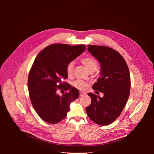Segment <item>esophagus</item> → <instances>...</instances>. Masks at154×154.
<instances>
[{
  "label": "esophagus",
  "instance_id": "obj_1",
  "mask_svg": "<svg viewBox=\"0 0 154 154\" xmlns=\"http://www.w3.org/2000/svg\"><path fill=\"white\" fill-rule=\"evenodd\" d=\"M86 94L85 92H80V96H83Z\"/></svg>",
  "mask_w": 154,
  "mask_h": 154
}]
</instances>
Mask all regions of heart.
<instances>
[{"instance_id": "1", "label": "heart", "mask_w": 154, "mask_h": 154, "mask_svg": "<svg viewBox=\"0 0 154 154\" xmlns=\"http://www.w3.org/2000/svg\"><path fill=\"white\" fill-rule=\"evenodd\" d=\"M81 62L87 67L88 71L89 72L95 71L97 67V60L94 58L91 57H87L82 58L81 59ZM74 67V63L73 62H69L66 66V72L68 76H71L72 74ZM73 85L76 88L81 90L85 89L87 87V85L84 82L80 80L74 82Z\"/></svg>"}]
</instances>
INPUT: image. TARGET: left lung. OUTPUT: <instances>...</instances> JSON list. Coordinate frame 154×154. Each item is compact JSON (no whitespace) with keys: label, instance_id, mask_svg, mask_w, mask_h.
<instances>
[{"label":"left lung","instance_id":"obj_1","mask_svg":"<svg viewBox=\"0 0 154 154\" xmlns=\"http://www.w3.org/2000/svg\"><path fill=\"white\" fill-rule=\"evenodd\" d=\"M88 51L100 62V76L93 90L103 92V97L88 93L91 104L86 107L90 119L99 125L113 123L127 103L130 90L129 69L118 51L106 46L88 45Z\"/></svg>","mask_w":154,"mask_h":154}]
</instances>
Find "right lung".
<instances>
[{"label":"right lung","instance_id":"1","mask_svg":"<svg viewBox=\"0 0 154 154\" xmlns=\"http://www.w3.org/2000/svg\"><path fill=\"white\" fill-rule=\"evenodd\" d=\"M86 50L85 45H50L37 55L28 76V90L32 106L45 122L56 124L66 117L71 102L80 95L79 91L69 83L66 66ZM58 89L68 91L62 96Z\"/></svg>","mask_w":154,"mask_h":154}]
</instances>
